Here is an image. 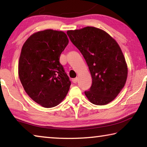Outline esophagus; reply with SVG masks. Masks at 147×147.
Instances as JSON below:
<instances>
[{
    "mask_svg": "<svg viewBox=\"0 0 147 147\" xmlns=\"http://www.w3.org/2000/svg\"><path fill=\"white\" fill-rule=\"evenodd\" d=\"M77 81H78V78H75L72 80V82H73V83H76Z\"/></svg>",
    "mask_w": 147,
    "mask_h": 147,
    "instance_id": "esophagus-1",
    "label": "esophagus"
}]
</instances>
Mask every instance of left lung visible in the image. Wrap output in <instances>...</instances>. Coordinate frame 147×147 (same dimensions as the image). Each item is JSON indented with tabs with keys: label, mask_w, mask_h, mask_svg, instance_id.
I'll return each instance as SVG.
<instances>
[{
	"label": "left lung",
	"mask_w": 147,
	"mask_h": 147,
	"mask_svg": "<svg viewBox=\"0 0 147 147\" xmlns=\"http://www.w3.org/2000/svg\"><path fill=\"white\" fill-rule=\"evenodd\" d=\"M85 58L92 86L85 94L91 103L106 105L113 100L125 85L128 66L120 46L110 35L93 26L67 32Z\"/></svg>",
	"instance_id": "obj_1"
}]
</instances>
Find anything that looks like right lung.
Wrapping results in <instances>:
<instances>
[{"mask_svg":"<svg viewBox=\"0 0 147 147\" xmlns=\"http://www.w3.org/2000/svg\"><path fill=\"white\" fill-rule=\"evenodd\" d=\"M69 43L63 31L47 29L35 32L24 42L18 64L20 81L27 94L44 108L61 103L71 82L59 63Z\"/></svg>","mask_w":147,"mask_h":147,"instance_id":"1","label":"right lung"}]
</instances>
